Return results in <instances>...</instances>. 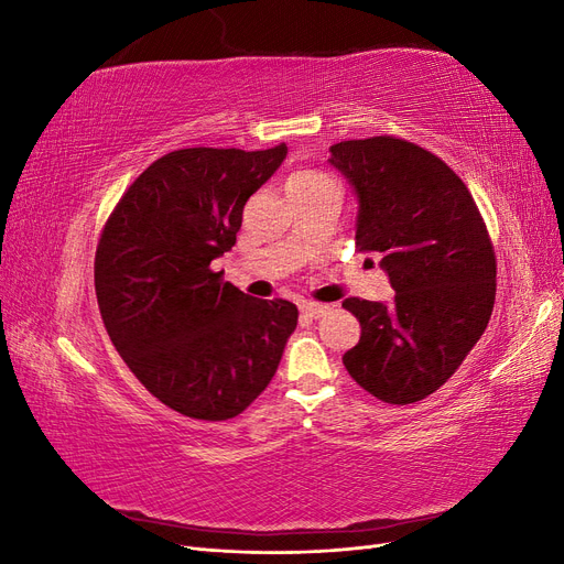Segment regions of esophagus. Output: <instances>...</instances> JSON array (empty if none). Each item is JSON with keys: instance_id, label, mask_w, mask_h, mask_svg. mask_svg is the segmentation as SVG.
I'll return each mask as SVG.
<instances>
[{"instance_id": "esophagus-1", "label": "esophagus", "mask_w": 564, "mask_h": 564, "mask_svg": "<svg viewBox=\"0 0 564 564\" xmlns=\"http://www.w3.org/2000/svg\"><path fill=\"white\" fill-rule=\"evenodd\" d=\"M329 311V305H324V303H313V301H305L303 305H301V313L305 315V317H311V319H317V317H322L324 313Z\"/></svg>"}]
</instances>
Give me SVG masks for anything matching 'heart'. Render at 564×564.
<instances>
[{
  "mask_svg": "<svg viewBox=\"0 0 564 564\" xmlns=\"http://www.w3.org/2000/svg\"><path fill=\"white\" fill-rule=\"evenodd\" d=\"M324 181H332L327 174L317 172V169H299V172L292 174V178H289L286 187L289 185H313V183H324Z\"/></svg>",
  "mask_w": 564,
  "mask_h": 564,
  "instance_id": "b5f03b06",
  "label": "heart"
}]
</instances>
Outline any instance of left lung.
<instances>
[{
	"mask_svg": "<svg viewBox=\"0 0 564 564\" xmlns=\"http://www.w3.org/2000/svg\"><path fill=\"white\" fill-rule=\"evenodd\" d=\"M329 162L360 199L355 245L381 253L390 305L346 299L360 340L344 355L355 383L388 404L445 386L480 340L497 296V256L466 183L398 135L332 145Z\"/></svg>",
	"mask_w": 564,
	"mask_h": 564,
	"instance_id": "left-lung-1",
	"label": "left lung"
}]
</instances>
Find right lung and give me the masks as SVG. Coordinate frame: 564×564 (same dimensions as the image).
Here are the masks:
<instances>
[{
    "mask_svg": "<svg viewBox=\"0 0 564 564\" xmlns=\"http://www.w3.org/2000/svg\"><path fill=\"white\" fill-rule=\"evenodd\" d=\"M284 158V143L166 152L100 230L94 282L110 340L133 377L183 416L242 414L296 329L294 303L253 299L212 268L232 249L247 199Z\"/></svg>",
    "mask_w": 564,
    "mask_h": 564,
    "instance_id": "add662e5",
    "label": "right lung"
}]
</instances>
